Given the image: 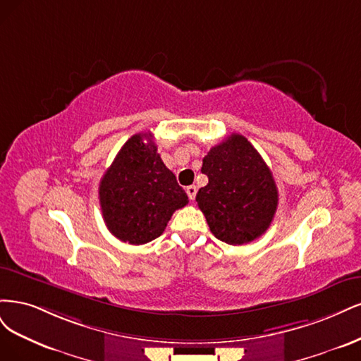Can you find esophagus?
Returning <instances> with one entry per match:
<instances>
[{
  "label": "esophagus",
  "mask_w": 361,
  "mask_h": 361,
  "mask_svg": "<svg viewBox=\"0 0 361 361\" xmlns=\"http://www.w3.org/2000/svg\"><path fill=\"white\" fill-rule=\"evenodd\" d=\"M196 185H189V188H185V193H188V196H189V200H195V196H196Z\"/></svg>",
  "instance_id": "34e87169"
}]
</instances>
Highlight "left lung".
<instances>
[{"label":"left lung","instance_id":"obj_1","mask_svg":"<svg viewBox=\"0 0 361 361\" xmlns=\"http://www.w3.org/2000/svg\"><path fill=\"white\" fill-rule=\"evenodd\" d=\"M208 184L196 195L213 235L232 246L261 237L277 208L270 168L246 137L232 133L202 160Z\"/></svg>","mask_w":361,"mask_h":361}]
</instances>
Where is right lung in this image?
<instances>
[{"label": "right lung", "mask_w": 361, "mask_h": 361, "mask_svg": "<svg viewBox=\"0 0 361 361\" xmlns=\"http://www.w3.org/2000/svg\"><path fill=\"white\" fill-rule=\"evenodd\" d=\"M99 200L111 234L135 246L164 234L173 212L189 202L149 132L121 147L100 180Z\"/></svg>", "instance_id": "right-lung-1"}]
</instances>
